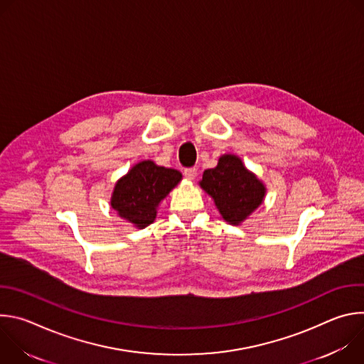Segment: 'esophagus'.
Segmentation results:
<instances>
[{"instance_id": "esophagus-1", "label": "esophagus", "mask_w": 364, "mask_h": 364, "mask_svg": "<svg viewBox=\"0 0 364 364\" xmlns=\"http://www.w3.org/2000/svg\"><path fill=\"white\" fill-rule=\"evenodd\" d=\"M184 176L188 178V180H194L197 177V168H186L184 170Z\"/></svg>"}]
</instances>
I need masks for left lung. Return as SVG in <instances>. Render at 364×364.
<instances>
[{
	"label": "left lung",
	"mask_w": 364,
	"mask_h": 364,
	"mask_svg": "<svg viewBox=\"0 0 364 364\" xmlns=\"http://www.w3.org/2000/svg\"><path fill=\"white\" fill-rule=\"evenodd\" d=\"M198 186L213 198L220 216L235 226L243 223L267 196L264 181L235 154L222 155L215 168L203 173Z\"/></svg>",
	"instance_id": "8db88e82"
}]
</instances>
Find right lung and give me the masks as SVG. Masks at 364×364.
<instances>
[{
  "instance_id": "1",
  "label": "right lung",
  "mask_w": 364,
  "mask_h": 364,
  "mask_svg": "<svg viewBox=\"0 0 364 364\" xmlns=\"http://www.w3.org/2000/svg\"><path fill=\"white\" fill-rule=\"evenodd\" d=\"M181 178L178 170L157 166L151 160L139 161L115 183L111 207L134 228L144 229L157 218L160 203Z\"/></svg>"
}]
</instances>
